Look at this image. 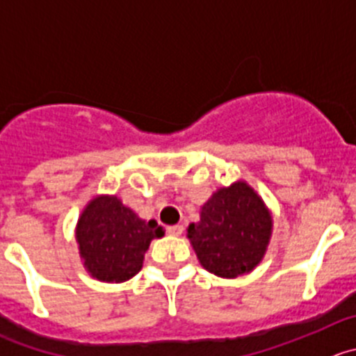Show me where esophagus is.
<instances>
[{"label":"esophagus","instance_id":"1","mask_svg":"<svg viewBox=\"0 0 356 356\" xmlns=\"http://www.w3.org/2000/svg\"><path fill=\"white\" fill-rule=\"evenodd\" d=\"M167 231H168V234H174V236H181L182 231H184V227H182L181 224H174V226H168Z\"/></svg>","mask_w":356,"mask_h":356}]
</instances>
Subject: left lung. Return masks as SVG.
<instances>
[{"label":"left lung","instance_id":"1","mask_svg":"<svg viewBox=\"0 0 356 356\" xmlns=\"http://www.w3.org/2000/svg\"><path fill=\"white\" fill-rule=\"evenodd\" d=\"M270 234V212L245 182L219 189L202 207L200 222L188 227L203 268L222 278L254 270L264 255Z\"/></svg>","mask_w":356,"mask_h":356}]
</instances>
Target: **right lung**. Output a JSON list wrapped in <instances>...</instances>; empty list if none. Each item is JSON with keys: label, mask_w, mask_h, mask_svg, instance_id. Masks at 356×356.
I'll return each mask as SVG.
<instances>
[{"label": "right lung", "mask_w": 356, "mask_h": 356, "mask_svg": "<svg viewBox=\"0 0 356 356\" xmlns=\"http://www.w3.org/2000/svg\"><path fill=\"white\" fill-rule=\"evenodd\" d=\"M163 236L154 219L143 220L116 196H99L83 210L76 238L86 270L101 282L130 280L143 268L153 238Z\"/></svg>", "instance_id": "right-lung-1"}]
</instances>
